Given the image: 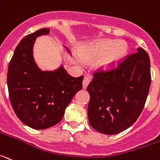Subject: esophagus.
I'll return each mask as SVG.
<instances>
[{
  "label": "esophagus",
  "mask_w": 160,
  "mask_h": 160,
  "mask_svg": "<svg viewBox=\"0 0 160 160\" xmlns=\"http://www.w3.org/2000/svg\"><path fill=\"white\" fill-rule=\"evenodd\" d=\"M90 82H91V78H90V77H87V76H86L82 81V85H83V88H84V89H86V88H87V86H88V84L90 83Z\"/></svg>",
  "instance_id": "1"
}]
</instances>
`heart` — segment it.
<instances>
[{"label":"heart","instance_id":"obj_1","mask_svg":"<svg viewBox=\"0 0 160 160\" xmlns=\"http://www.w3.org/2000/svg\"><path fill=\"white\" fill-rule=\"evenodd\" d=\"M128 49V44L125 41L103 39L83 47L80 51V57L86 61H93L100 57L97 61V66L108 69L117 65L125 57ZM82 59L78 58V62L82 63Z\"/></svg>","mask_w":160,"mask_h":160}]
</instances>
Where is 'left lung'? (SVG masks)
Segmentation results:
<instances>
[{"instance_id":"1","label":"left lung","mask_w":160,"mask_h":160,"mask_svg":"<svg viewBox=\"0 0 160 160\" xmlns=\"http://www.w3.org/2000/svg\"><path fill=\"white\" fill-rule=\"evenodd\" d=\"M151 82L150 57L140 48L108 69L98 68L87 88L91 126L110 135L128 129L144 108Z\"/></svg>"}]
</instances>
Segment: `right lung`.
Segmentation results:
<instances>
[{"instance_id":"1","label":"right lung","mask_w":160,"mask_h":160,"mask_svg":"<svg viewBox=\"0 0 160 160\" xmlns=\"http://www.w3.org/2000/svg\"><path fill=\"white\" fill-rule=\"evenodd\" d=\"M49 33L43 28L23 38L18 43L7 73L9 96L20 121L35 129H44L61 121L75 94L82 88L83 76L73 78L63 67L42 71L35 63L32 48L36 37Z\"/></svg>"}]
</instances>
